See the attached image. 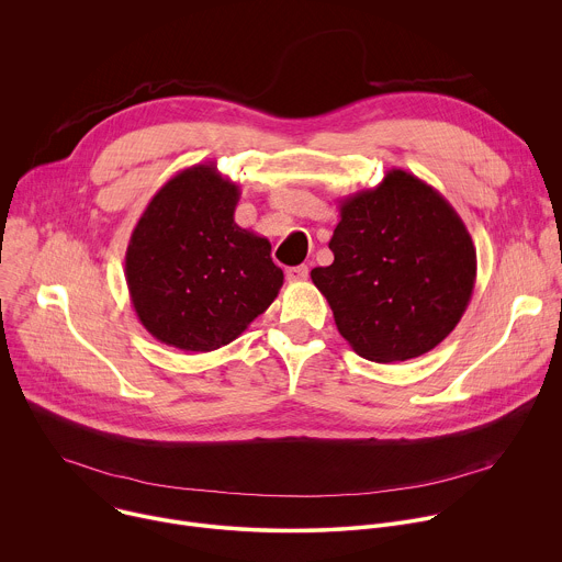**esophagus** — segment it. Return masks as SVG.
<instances>
[{"label": "esophagus", "mask_w": 562, "mask_h": 562, "mask_svg": "<svg viewBox=\"0 0 562 562\" xmlns=\"http://www.w3.org/2000/svg\"><path fill=\"white\" fill-rule=\"evenodd\" d=\"M307 274H310L307 266H294V268H288V270H285L288 281H305Z\"/></svg>", "instance_id": "obj_1"}]
</instances>
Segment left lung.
Masks as SVG:
<instances>
[{
    "mask_svg": "<svg viewBox=\"0 0 562 562\" xmlns=\"http://www.w3.org/2000/svg\"><path fill=\"white\" fill-rule=\"evenodd\" d=\"M334 261L310 272L352 350L376 363L434 350L465 314L476 248L438 190L392 168L376 188L339 201Z\"/></svg>",
    "mask_w": 562,
    "mask_h": 562,
    "instance_id": "left-lung-1",
    "label": "left lung"
}]
</instances>
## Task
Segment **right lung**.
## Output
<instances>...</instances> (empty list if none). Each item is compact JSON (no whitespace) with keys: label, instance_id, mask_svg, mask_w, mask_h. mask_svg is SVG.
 Segmentation results:
<instances>
[{"label":"right lung","instance_id":"right-lung-1","mask_svg":"<svg viewBox=\"0 0 562 562\" xmlns=\"http://www.w3.org/2000/svg\"><path fill=\"white\" fill-rule=\"evenodd\" d=\"M241 190L214 161L190 166L150 199L126 250L142 325L183 352L228 346L277 299L270 241L237 226Z\"/></svg>","mask_w":562,"mask_h":562}]
</instances>
